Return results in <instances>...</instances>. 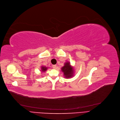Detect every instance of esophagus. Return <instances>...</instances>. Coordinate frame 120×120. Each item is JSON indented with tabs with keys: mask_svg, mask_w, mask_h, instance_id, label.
<instances>
[{
	"mask_svg": "<svg viewBox=\"0 0 120 120\" xmlns=\"http://www.w3.org/2000/svg\"><path fill=\"white\" fill-rule=\"evenodd\" d=\"M52 67H53L54 69H56V65H53Z\"/></svg>",
	"mask_w": 120,
	"mask_h": 120,
	"instance_id": "esophagus-1",
	"label": "esophagus"
}]
</instances>
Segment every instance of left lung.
<instances>
[{"mask_svg": "<svg viewBox=\"0 0 120 120\" xmlns=\"http://www.w3.org/2000/svg\"><path fill=\"white\" fill-rule=\"evenodd\" d=\"M62 71L64 73V75L66 78H70L73 74V68L70 66L69 63L66 62L64 66L61 68Z\"/></svg>", "mask_w": 120, "mask_h": 120, "instance_id": "left-lung-1", "label": "left lung"}]
</instances>
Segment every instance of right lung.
Masks as SVG:
<instances>
[{
    "label": "right lung",
    "mask_w": 120,
    "mask_h": 120,
    "mask_svg": "<svg viewBox=\"0 0 120 120\" xmlns=\"http://www.w3.org/2000/svg\"><path fill=\"white\" fill-rule=\"evenodd\" d=\"M42 71H46L47 70V67H42Z\"/></svg>",
    "instance_id": "add662e5"
}]
</instances>
